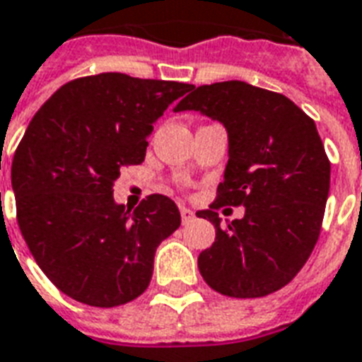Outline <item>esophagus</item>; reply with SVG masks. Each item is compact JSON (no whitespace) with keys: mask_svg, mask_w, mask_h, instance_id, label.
<instances>
[{"mask_svg":"<svg viewBox=\"0 0 362 362\" xmlns=\"http://www.w3.org/2000/svg\"><path fill=\"white\" fill-rule=\"evenodd\" d=\"M181 219H183V223H191L192 219H194V211H192L191 208L181 206Z\"/></svg>","mask_w":362,"mask_h":362,"instance_id":"esophagus-1","label":"esophagus"}]
</instances>
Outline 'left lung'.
<instances>
[{
    "label": "left lung",
    "mask_w": 362,
    "mask_h": 362,
    "mask_svg": "<svg viewBox=\"0 0 362 362\" xmlns=\"http://www.w3.org/2000/svg\"><path fill=\"white\" fill-rule=\"evenodd\" d=\"M173 110L217 119L229 139L217 200L197 211L216 227V243L198 255L202 279L229 298L281 290L313 252L330 191L315 122L284 95L238 80L191 88ZM219 205H244L245 217L221 228Z\"/></svg>",
    "instance_id": "1"
}]
</instances>
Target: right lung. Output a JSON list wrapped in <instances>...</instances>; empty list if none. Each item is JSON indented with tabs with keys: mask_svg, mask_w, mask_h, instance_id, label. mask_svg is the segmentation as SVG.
Wrapping results in <instances>:
<instances>
[{
	"mask_svg": "<svg viewBox=\"0 0 362 362\" xmlns=\"http://www.w3.org/2000/svg\"><path fill=\"white\" fill-rule=\"evenodd\" d=\"M191 83L119 72L68 81L26 127L11 165L16 221L30 252L62 294L93 307L135 300L154 254L181 225L171 198L126 210L114 181L145 160L152 124Z\"/></svg>",
	"mask_w": 362,
	"mask_h": 362,
	"instance_id": "right-lung-1",
	"label": "right lung"
}]
</instances>
